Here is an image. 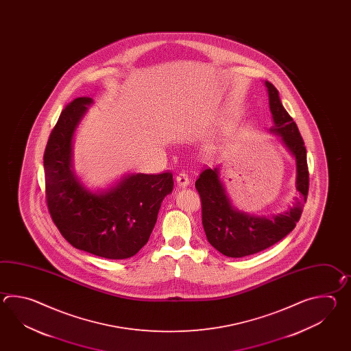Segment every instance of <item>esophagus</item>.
<instances>
[{
  "label": "esophagus",
  "mask_w": 351,
  "mask_h": 351,
  "mask_svg": "<svg viewBox=\"0 0 351 351\" xmlns=\"http://www.w3.org/2000/svg\"><path fill=\"white\" fill-rule=\"evenodd\" d=\"M176 180H177V183H178L180 186H186L189 184V177H188V173L186 171H182V172H179L177 174V177H176Z\"/></svg>",
  "instance_id": "1"
}]
</instances>
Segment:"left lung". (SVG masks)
Wrapping results in <instances>:
<instances>
[{"label":"left lung","instance_id":"obj_1","mask_svg":"<svg viewBox=\"0 0 351 351\" xmlns=\"http://www.w3.org/2000/svg\"><path fill=\"white\" fill-rule=\"evenodd\" d=\"M269 90V110L275 127L271 130L296 159L298 198L290 210L276 216H251L233 208L219 179V168L204 167L195 189L202 204V224L209 243L227 257H245L261 252L286 237L296 227L302 215L308 194V168L304 139L290 114L285 110L276 88L266 82Z\"/></svg>","mask_w":351,"mask_h":351}]
</instances>
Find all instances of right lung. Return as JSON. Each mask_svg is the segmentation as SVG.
I'll return each instance as SVG.
<instances>
[{
	"mask_svg": "<svg viewBox=\"0 0 351 351\" xmlns=\"http://www.w3.org/2000/svg\"><path fill=\"white\" fill-rule=\"evenodd\" d=\"M93 103L77 97L65 106L44 153L46 204L62 237L77 250L109 260L138 254L157 222L160 203L173 191V174H132L108 192L91 193L71 172L75 128Z\"/></svg>",
	"mask_w": 351,
	"mask_h": 351,
	"instance_id": "1",
	"label": "right lung"
}]
</instances>
